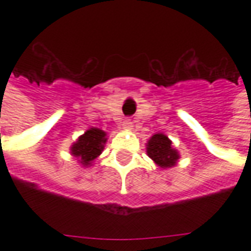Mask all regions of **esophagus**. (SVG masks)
<instances>
[{"instance_id":"1","label":"esophagus","mask_w":251,"mask_h":251,"mask_svg":"<svg viewBox=\"0 0 251 251\" xmlns=\"http://www.w3.org/2000/svg\"><path fill=\"white\" fill-rule=\"evenodd\" d=\"M122 127L125 129V130H131L133 129V122L130 120H125L122 122Z\"/></svg>"}]
</instances>
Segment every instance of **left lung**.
Listing matches in <instances>:
<instances>
[{
    "label": "left lung",
    "instance_id": "obj_1",
    "mask_svg": "<svg viewBox=\"0 0 251 251\" xmlns=\"http://www.w3.org/2000/svg\"><path fill=\"white\" fill-rule=\"evenodd\" d=\"M147 153L160 168L175 167L179 160V152L172 147V141L163 133L151 137L147 144Z\"/></svg>",
    "mask_w": 251,
    "mask_h": 251
}]
</instances>
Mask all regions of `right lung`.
Instances as JSON below:
<instances>
[{"label":"right lung","instance_id":"right-lung-1","mask_svg":"<svg viewBox=\"0 0 251 251\" xmlns=\"http://www.w3.org/2000/svg\"><path fill=\"white\" fill-rule=\"evenodd\" d=\"M106 133L98 127L88 129L71 147V154L83 167H88L102 153L106 144Z\"/></svg>","mask_w":251,"mask_h":251}]
</instances>
